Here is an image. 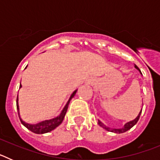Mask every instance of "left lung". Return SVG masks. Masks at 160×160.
Segmentation results:
<instances>
[{"label":"left lung","mask_w":160,"mask_h":160,"mask_svg":"<svg viewBox=\"0 0 160 160\" xmlns=\"http://www.w3.org/2000/svg\"><path fill=\"white\" fill-rule=\"evenodd\" d=\"M135 68L136 69V70H138V71H139V73H141L140 70L138 69V66H136V65H135ZM141 112H142V110L140 111V112L138 113V116L136 117V118H135L134 120H132V121H130V122H127V123L125 124V125L123 126V128H118V129H116V128H109V127H107V126L105 125V124H103L102 122L100 121V120H98V125L100 126V127H102V128H104L105 130H107V131H111V132H114V133H117V134H121V133H123V132H126V131H128V130L131 129V128H133L134 126L135 125V124L137 123V122L138 121V119H139V117H140V114H141Z\"/></svg>","instance_id":"8db88e82"}]
</instances>
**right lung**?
Returning a JSON list of instances; mask_svg holds the SVG:
<instances>
[{
  "instance_id": "add662e5",
  "label": "right lung",
  "mask_w": 160,
  "mask_h": 160,
  "mask_svg": "<svg viewBox=\"0 0 160 160\" xmlns=\"http://www.w3.org/2000/svg\"><path fill=\"white\" fill-rule=\"evenodd\" d=\"M22 87V84H20V88ZM76 92H77V90H74L73 92V94L70 95V98L68 100L67 103L66 104V106L64 107L63 110L62 111L61 114H59L58 116L55 117V118H51V119L49 120H44V121H42V122H38V123L36 124H30L27 123V122H24L23 120L21 118V116H20V112H19V105H18V98H17V109H18V115H19V118L21 120L22 123L25 126V128H27L28 130H29L32 132L35 133V134H45V133H48L49 131H53L55 128H58L59 125H60L62 122L63 119L65 118V115L66 114V111H67L68 106H69V103H70V100L72 99V98H73V96L75 95Z\"/></svg>"
}]
</instances>
